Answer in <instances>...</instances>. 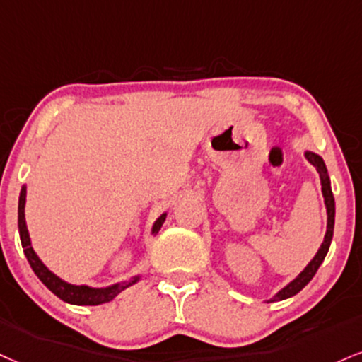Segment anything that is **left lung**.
I'll use <instances>...</instances> for the list:
<instances>
[{"label":"left lung","instance_id":"1","mask_svg":"<svg viewBox=\"0 0 362 362\" xmlns=\"http://www.w3.org/2000/svg\"><path fill=\"white\" fill-rule=\"evenodd\" d=\"M304 156H305V159L309 160L312 166L317 169V173H319L320 185H322V196H324L325 209H327V230H325L322 245H320V248L317 250V253H315V257L309 262V265H307L305 269L292 280V282L285 285L282 290H279V292H276L275 296L270 298V300H267L269 304L270 302L285 300V298L293 297L296 293L300 292V290L310 282L312 276L315 275V272L319 270L320 263L324 262V258H325V255H327L329 247H331V242H332L334 220H336V203H334V194H332V188H331V180H329V174H327V168H325L324 159L320 158L319 154L312 153V151H305Z\"/></svg>","mask_w":362,"mask_h":362}]
</instances>
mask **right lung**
<instances>
[{"label": "right lung", "instance_id": "add662e5", "mask_svg": "<svg viewBox=\"0 0 362 362\" xmlns=\"http://www.w3.org/2000/svg\"><path fill=\"white\" fill-rule=\"evenodd\" d=\"M25 203H26V186L21 188L20 199H18V231H20L21 247H23L26 260H28L30 267L33 269L35 275H37L38 279L45 284V287L50 288L58 298H62V300L66 302V304H74V305L105 304V302H110L112 298L117 297L122 290L131 287V285H134L141 279V275H136L132 276L131 280H126V282H119L102 288L88 287V285H74V284L65 282V280H62L60 276H57L53 272H50L47 267H45V263L40 260L37 253H35L33 247H31L30 233H28V228H26V220H25ZM166 216L168 213H163V215L154 221L153 235H156L160 230V226H163Z\"/></svg>", "mask_w": 362, "mask_h": 362}]
</instances>
